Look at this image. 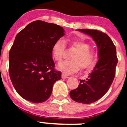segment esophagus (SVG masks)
<instances>
[{"label":"esophagus","mask_w":127,"mask_h":127,"mask_svg":"<svg viewBox=\"0 0 127 127\" xmlns=\"http://www.w3.org/2000/svg\"><path fill=\"white\" fill-rule=\"evenodd\" d=\"M62 78H64V79H66V78H68V76L65 74L62 73Z\"/></svg>","instance_id":"1"}]
</instances>
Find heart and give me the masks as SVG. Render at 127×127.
I'll list each match as a JSON object with an SVG mask.
<instances>
[{
	"instance_id": "heart-1",
	"label": "heart",
	"mask_w": 127,
	"mask_h": 127,
	"mask_svg": "<svg viewBox=\"0 0 127 127\" xmlns=\"http://www.w3.org/2000/svg\"><path fill=\"white\" fill-rule=\"evenodd\" d=\"M70 46L76 51L70 57L72 60L60 63L58 65V69L70 74L77 71L79 66L81 69H86L94 64L95 53L90 50V46L88 42L81 39H72L70 41ZM65 47V41L62 38L58 39L54 43L52 53L57 62H60L64 58Z\"/></svg>"
}]
</instances>
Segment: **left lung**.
<instances>
[{"label": "left lung", "instance_id": "8db88e82", "mask_svg": "<svg viewBox=\"0 0 127 127\" xmlns=\"http://www.w3.org/2000/svg\"><path fill=\"white\" fill-rule=\"evenodd\" d=\"M79 30L90 35L95 41L99 59L88 77L85 80H80L77 88L70 91V97L77 102L91 104L106 94L114 80L118 63L116 50L106 33L97 30Z\"/></svg>", "mask_w": 127, "mask_h": 127}]
</instances>
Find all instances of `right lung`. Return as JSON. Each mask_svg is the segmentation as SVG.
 <instances>
[{
	"label": "right lung",
	"instance_id": "obj_1",
	"mask_svg": "<svg viewBox=\"0 0 127 127\" xmlns=\"http://www.w3.org/2000/svg\"><path fill=\"white\" fill-rule=\"evenodd\" d=\"M65 35L60 25L37 20L16 36L9 51V73L18 94L33 103L46 101L61 79L52 58L54 43Z\"/></svg>",
	"mask_w": 127,
	"mask_h": 127
}]
</instances>
